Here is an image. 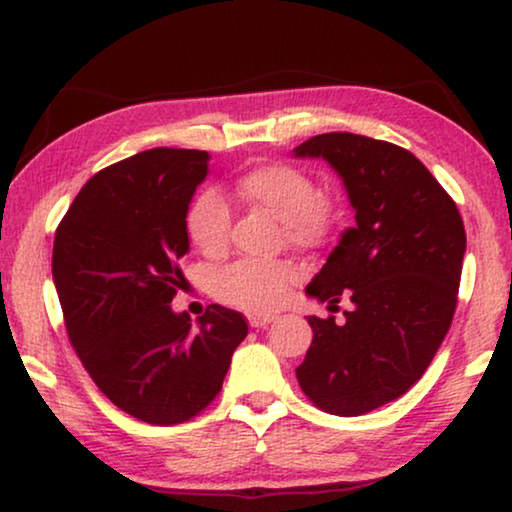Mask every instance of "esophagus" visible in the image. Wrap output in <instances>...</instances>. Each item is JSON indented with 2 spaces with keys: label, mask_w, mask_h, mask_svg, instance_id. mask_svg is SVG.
I'll list each match as a JSON object with an SVG mask.
<instances>
[{
  "label": "esophagus",
  "mask_w": 512,
  "mask_h": 512,
  "mask_svg": "<svg viewBox=\"0 0 512 512\" xmlns=\"http://www.w3.org/2000/svg\"><path fill=\"white\" fill-rule=\"evenodd\" d=\"M248 320H250V327L259 329V327H266V325H269V322L276 320V315H269V313H259V315H250Z\"/></svg>",
  "instance_id": "34e87169"
}]
</instances>
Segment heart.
Segmentation results:
<instances>
[{
	"label": "heart",
	"instance_id": "obj_1",
	"mask_svg": "<svg viewBox=\"0 0 512 512\" xmlns=\"http://www.w3.org/2000/svg\"><path fill=\"white\" fill-rule=\"evenodd\" d=\"M241 199L264 208L283 222L287 243L297 248H320L331 241L343 220L338 201L320 194L311 174L287 162H266L243 171L236 181ZM229 206L213 187L197 192L187 206L185 232L192 246L208 257H218L229 241ZM297 278L290 262H253L243 259L227 266L215 278V292L227 304L246 311H271L285 297L287 285Z\"/></svg>",
	"mask_w": 512,
	"mask_h": 512
}]
</instances>
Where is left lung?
Here are the masks:
<instances>
[{
  "label": "left lung",
  "mask_w": 512,
  "mask_h": 512,
  "mask_svg": "<svg viewBox=\"0 0 512 512\" xmlns=\"http://www.w3.org/2000/svg\"><path fill=\"white\" fill-rule=\"evenodd\" d=\"M327 160L348 190L355 227L306 287L345 322L308 318L313 343L297 380L331 415H364L406 394L441 348L457 308L466 250L462 215L441 183L406 148L329 132L294 148Z\"/></svg>",
  "instance_id": "obj_1"
}]
</instances>
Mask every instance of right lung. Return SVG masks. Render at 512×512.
I'll list each match as a JSON object with an SVG mask.
<instances>
[{"mask_svg": "<svg viewBox=\"0 0 512 512\" xmlns=\"http://www.w3.org/2000/svg\"><path fill=\"white\" fill-rule=\"evenodd\" d=\"M206 150L153 148L115 162L76 194L53 246V280L76 355L115 406L181 424L222 390L248 322L211 304L171 311L190 250L185 213L208 174Z\"/></svg>", "mask_w": 512, "mask_h": 512, "instance_id": "1", "label": "right lung"}]
</instances>
